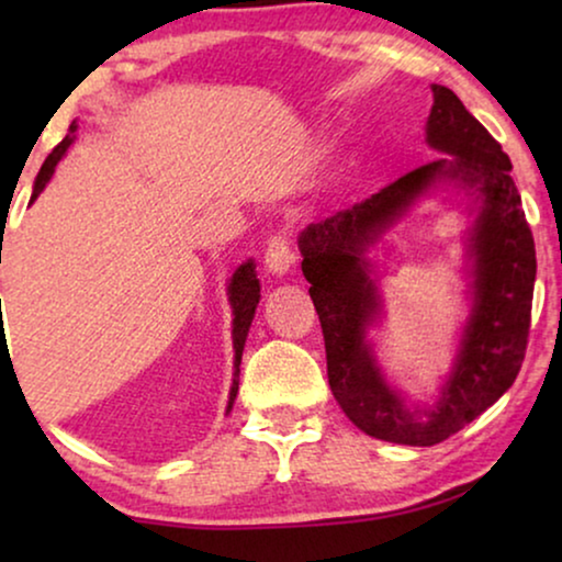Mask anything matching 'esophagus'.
Here are the masks:
<instances>
[{
    "label": "esophagus",
    "mask_w": 562,
    "mask_h": 562,
    "mask_svg": "<svg viewBox=\"0 0 562 562\" xmlns=\"http://www.w3.org/2000/svg\"><path fill=\"white\" fill-rule=\"evenodd\" d=\"M263 263L266 271L273 276L289 273V268L294 266V252H291V240L286 235H273L271 240H268Z\"/></svg>",
    "instance_id": "1"
}]
</instances>
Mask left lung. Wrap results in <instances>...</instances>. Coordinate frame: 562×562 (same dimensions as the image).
Wrapping results in <instances>:
<instances>
[{
    "label": "left lung",
    "instance_id": "left-lung-1",
    "mask_svg": "<svg viewBox=\"0 0 562 562\" xmlns=\"http://www.w3.org/2000/svg\"><path fill=\"white\" fill-rule=\"evenodd\" d=\"M427 143L452 158L414 168L379 194L314 222L299 235L302 271L312 283L310 296L325 335L327 379L337 404L366 435L414 448H429L460 432L517 379L537 273L532 229L509 173V156L440 83H432ZM437 180L456 182L480 202L469 246L474 310L441 402L419 411L406 407L387 386L364 340L367 325L380 313L364 250Z\"/></svg>",
    "mask_w": 562,
    "mask_h": 562
}]
</instances>
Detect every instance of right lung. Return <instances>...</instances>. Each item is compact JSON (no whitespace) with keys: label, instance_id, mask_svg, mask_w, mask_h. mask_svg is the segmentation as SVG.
<instances>
[{"label":"right lung","instance_id":"right-lung-1","mask_svg":"<svg viewBox=\"0 0 562 562\" xmlns=\"http://www.w3.org/2000/svg\"><path fill=\"white\" fill-rule=\"evenodd\" d=\"M74 133H76V125H71V135H66L64 140H60L56 148L50 150V156L45 158L41 173H37V179H35L33 196H30V202H35L37 194H41V191L45 189V183L50 181V176H53V171H56L58 160L66 156L68 148H71ZM227 294H229V304H233V314H235V319H233L235 373H233V389H229V402H227V412H229V409H233L235 396H237V383H240V360H243L245 337H248L250 322H252V317H256V306H258V299H260V283L256 279V266H252V260L243 263L233 273V279H229V286H227Z\"/></svg>","mask_w":562,"mask_h":562}]
</instances>
